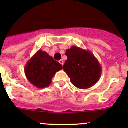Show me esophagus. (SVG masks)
<instances>
[{
	"instance_id": "esophagus-1",
	"label": "esophagus",
	"mask_w": 128,
	"mask_h": 128,
	"mask_svg": "<svg viewBox=\"0 0 128 128\" xmlns=\"http://www.w3.org/2000/svg\"><path fill=\"white\" fill-rule=\"evenodd\" d=\"M59 62H60V64H62V65H63V64H64V62H63L62 60H61L59 61Z\"/></svg>"
}]
</instances>
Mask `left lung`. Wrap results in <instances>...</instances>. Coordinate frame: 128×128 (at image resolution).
Wrapping results in <instances>:
<instances>
[{
  "instance_id": "left-lung-1",
  "label": "left lung",
  "mask_w": 128,
  "mask_h": 128,
  "mask_svg": "<svg viewBox=\"0 0 128 128\" xmlns=\"http://www.w3.org/2000/svg\"><path fill=\"white\" fill-rule=\"evenodd\" d=\"M67 60L63 65L73 85L80 89L89 88L99 81L102 67L91 51L76 46L66 50Z\"/></svg>"
}]
</instances>
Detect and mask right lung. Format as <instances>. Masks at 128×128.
<instances>
[{"instance_id": "obj_1", "label": "right lung", "mask_w": 128, "mask_h": 128, "mask_svg": "<svg viewBox=\"0 0 128 128\" xmlns=\"http://www.w3.org/2000/svg\"><path fill=\"white\" fill-rule=\"evenodd\" d=\"M62 69L60 63L46 52L39 50L27 62L24 72L29 82L38 88H44L50 86L55 74Z\"/></svg>"}]
</instances>
